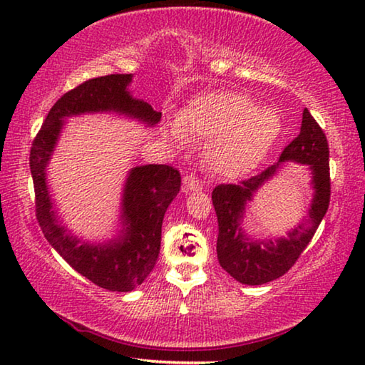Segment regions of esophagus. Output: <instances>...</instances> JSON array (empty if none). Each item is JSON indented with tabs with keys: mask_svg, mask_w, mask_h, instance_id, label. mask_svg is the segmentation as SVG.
I'll return each instance as SVG.
<instances>
[{
	"mask_svg": "<svg viewBox=\"0 0 365 365\" xmlns=\"http://www.w3.org/2000/svg\"><path fill=\"white\" fill-rule=\"evenodd\" d=\"M183 187L187 191H196L202 188V182L197 180L195 175H185L183 177Z\"/></svg>",
	"mask_w": 365,
	"mask_h": 365,
	"instance_id": "esophagus-1",
	"label": "esophagus"
}]
</instances>
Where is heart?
Masks as SVG:
<instances>
[{
	"instance_id": "obj_1",
	"label": "heart",
	"mask_w": 365,
	"mask_h": 365,
	"mask_svg": "<svg viewBox=\"0 0 365 365\" xmlns=\"http://www.w3.org/2000/svg\"><path fill=\"white\" fill-rule=\"evenodd\" d=\"M280 130L272 109L259 108L243 93L219 91L193 98L178 119L164 127V138L175 150H183L188 140L206 141V164L215 174L235 178L262 163Z\"/></svg>"
}]
</instances>
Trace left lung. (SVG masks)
Listing matches in <instances>:
<instances>
[{
  "label": "left lung",
  "mask_w": 365,
  "mask_h": 365,
  "mask_svg": "<svg viewBox=\"0 0 365 365\" xmlns=\"http://www.w3.org/2000/svg\"><path fill=\"white\" fill-rule=\"evenodd\" d=\"M285 162L304 163L312 169L314 197L308 217L287 239L252 240L241 228L245 205ZM212 205L219 222L217 259L227 274L245 285H264L287 274L312 240L330 205L329 143L311 113L302 110L301 132L283 150L279 163L248 180L215 187Z\"/></svg>",
  "instance_id": "8db88e82"
}]
</instances>
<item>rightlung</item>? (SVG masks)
<instances>
[{
  "label": "right lung",
  "instance_id": "1",
  "mask_svg": "<svg viewBox=\"0 0 365 365\" xmlns=\"http://www.w3.org/2000/svg\"><path fill=\"white\" fill-rule=\"evenodd\" d=\"M132 77V73H110L67 91L49 109L30 150L36 219L46 240L72 269L109 292H132L150 275L159 256L164 214L180 191V174L164 164L133 168L123 185L119 237L108 243H88L80 242L59 224L48 191L46 168L67 117L115 113L156 125L160 113L130 95Z\"/></svg>",
  "mask_w": 365,
  "mask_h": 365
}]
</instances>
